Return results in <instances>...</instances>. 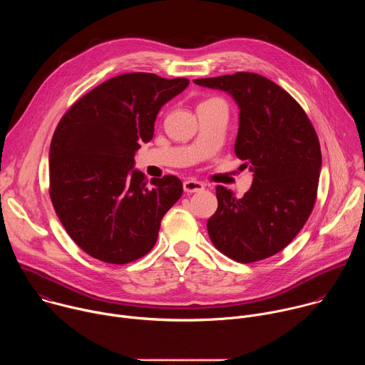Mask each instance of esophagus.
<instances>
[{
  "label": "esophagus",
  "mask_w": 365,
  "mask_h": 365,
  "mask_svg": "<svg viewBox=\"0 0 365 365\" xmlns=\"http://www.w3.org/2000/svg\"><path fill=\"white\" fill-rule=\"evenodd\" d=\"M203 189H205L203 183H200V182H197V180H186V182L183 183V190H185L186 193H196V192H200V190H203Z\"/></svg>",
  "instance_id": "esophagus-1"
}]
</instances>
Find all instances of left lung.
I'll return each instance as SVG.
<instances>
[{"label":"left lung","mask_w":365,"mask_h":365,"mask_svg":"<svg viewBox=\"0 0 365 365\" xmlns=\"http://www.w3.org/2000/svg\"><path fill=\"white\" fill-rule=\"evenodd\" d=\"M224 91L238 106L235 154L252 173L241 199L217 186L218 210L207 220L214 245L240 263L282 251L314 210L322 154L299 103L270 79L250 72L193 81Z\"/></svg>","instance_id":"8db88e82"}]
</instances>
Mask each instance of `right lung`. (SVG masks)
I'll use <instances>...</instances> for the list:
<instances>
[{"instance_id":"1","label":"right lung","mask_w":365,"mask_h":365,"mask_svg":"<svg viewBox=\"0 0 365 365\" xmlns=\"http://www.w3.org/2000/svg\"><path fill=\"white\" fill-rule=\"evenodd\" d=\"M189 79L125 73L93 88L62 117L50 143V199L71 238L103 263L127 264L158 241L182 182L134 169L135 151Z\"/></svg>"}]
</instances>
